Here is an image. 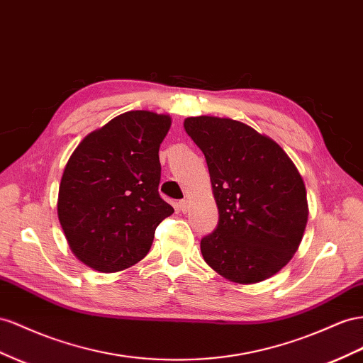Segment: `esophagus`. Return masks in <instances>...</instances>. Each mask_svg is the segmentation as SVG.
I'll return each instance as SVG.
<instances>
[{
	"instance_id": "esophagus-1",
	"label": "esophagus",
	"mask_w": 363,
	"mask_h": 363,
	"mask_svg": "<svg viewBox=\"0 0 363 363\" xmlns=\"http://www.w3.org/2000/svg\"><path fill=\"white\" fill-rule=\"evenodd\" d=\"M179 209H180L183 213L188 212V200H182V201H179Z\"/></svg>"
}]
</instances>
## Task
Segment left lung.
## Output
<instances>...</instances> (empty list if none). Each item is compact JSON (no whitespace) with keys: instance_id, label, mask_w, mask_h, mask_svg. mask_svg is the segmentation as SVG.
<instances>
[{"instance_id":"left-lung-1","label":"left lung","mask_w":363,"mask_h":363,"mask_svg":"<svg viewBox=\"0 0 363 363\" xmlns=\"http://www.w3.org/2000/svg\"><path fill=\"white\" fill-rule=\"evenodd\" d=\"M204 154L218 224L201 240L204 261L226 279L255 284L278 273L307 226V192L296 166L270 137L238 121L188 117Z\"/></svg>"}]
</instances>
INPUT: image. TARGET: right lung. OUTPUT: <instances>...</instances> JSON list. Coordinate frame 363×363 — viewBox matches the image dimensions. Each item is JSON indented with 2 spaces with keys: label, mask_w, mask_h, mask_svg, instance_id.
<instances>
[{
  "label": "right lung",
  "mask_w": 363,
  "mask_h": 363,
  "mask_svg": "<svg viewBox=\"0 0 363 363\" xmlns=\"http://www.w3.org/2000/svg\"><path fill=\"white\" fill-rule=\"evenodd\" d=\"M171 117L128 111L88 134L68 159L57 217L76 258L113 273L146 257L174 212L159 194L160 143Z\"/></svg>",
  "instance_id": "right-lung-1"
}]
</instances>
